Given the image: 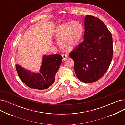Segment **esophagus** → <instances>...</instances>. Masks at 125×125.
<instances>
[{
	"label": "esophagus",
	"mask_w": 125,
	"mask_h": 125,
	"mask_svg": "<svg viewBox=\"0 0 125 125\" xmlns=\"http://www.w3.org/2000/svg\"><path fill=\"white\" fill-rule=\"evenodd\" d=\"M62 57H63V60H64V61L66 60V59H67V58H68V56H67L66 54H63L62 55Z\"/></svg>",
	"instance_id": "obj_1"
}]
</instances>
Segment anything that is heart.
I'll use <instances>...</instances> for the list:
<instances>
[{"label":"heart","mask_w":125,"mask_h":125,"mask_svg":"<svg viewBox=\"0 0 125 125\" xmlns=\"http://www.w3.org/2000/svg\"><path fill=\"white\" fill-rule=\"evenodd\" d=\"M83 31L81 23L77 21H70L56 26L54 33L58 37L59 47L65 50H72L80 44Z\"/></svg>","instance_id":"obj_1"}]
</instances>
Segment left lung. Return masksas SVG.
<instances>
[{
    "instance_id": "1",
    "label": "left lung",
    "mask_w": 125,
    "mask_h": 125,
    "mask_svg": "<svg viewBox=\"0 0 125 125\" xmlns=\"http://www.w3.org/2000/svg\"><path fill=\"white\" fill-rule=\"evenodd\" d=\"M84 41L71 52L74 71L81 81L90 83L99 80L107 70L113 55V38L106 25L99 18H84Z\"/></svg>"
}]
</instances>
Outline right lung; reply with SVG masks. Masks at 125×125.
Listing matches in <instances>:
<instances>
[{
  "mask_svg": "<svg viewBox=\"0 0 125 125\" xmlns=\"http://www.w3.org/2000/svg\"><path fill=\"white\" fill-rule=\"evenodd\" d=\"M58 54L44 55L39 73H33L18 65L16 68L19 76L26 85L32 89H47L55 82V75L62 61Z\"/></svg>",
  "mask_w": 125,
  "mask_h": 125,
  "instance_id": "add662e5",
  "label": "right lung"
}]
</instances>
